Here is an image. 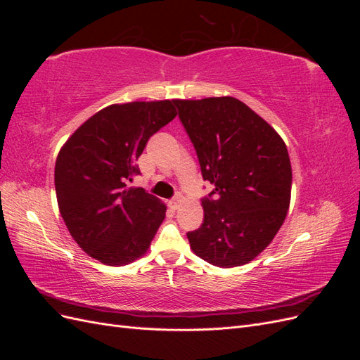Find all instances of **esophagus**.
Masks as SVG:
<instances>
[{
  "instance_id": "esophagus-1",
  "label": "esophagus",
  "mask_w": 360,
  "mask_h": 360,
  "mask_svg": "<svg viewBox=\"0 0 360 360\" xmlns=\"http://www.w3.org/2000/svg\"><path fill=\"white\" fill-rule=\"evenodd\" d=\"M180 197H176V198H172L171 201H169V207L172 210H177L179 209V205H180Z\"/></svg>"
}]
</instances>
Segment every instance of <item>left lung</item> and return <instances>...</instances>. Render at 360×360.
Here are the masks:
<instances>
[{
    "label": "left lung",
    "instance_id": "obj_1",
    "mask_svg": "<svg viewBox=\"0 0 360 360\" xmlns=\"http://www.w3.org/2000/svg\"><path fill=\"white\" fill-rule=\"evenodd\" d=\"M213 191L201 200L204 222L188 238L216 267L249 263L284 224L291 163L276 130L234 97L174 101Z\"/></svg>",
    "mask_w": 360,
    "mask_h": 360
}]
</instances>
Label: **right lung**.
I'll use <instances>...</instances> for the list:
<instances>
[{
	"label": "right lung",
	"mask_w": 360,
	"mask_h": 360,
	"mask_svg": "<svg viewBox=\"0 0 360 360\" xmlns=\"http://www.w3.org/2000/svg\"><path fill=\"white\" fill-rule=\"evenodd\" d=\"M174 101L111 105L94 114L60 150L56 192L75 242L106 266L144 255L167 207L143 188H126L139 174L147 141L177 115Z\"/></svg>",
	"instance_id": "add662e5"
}]
</instances>
